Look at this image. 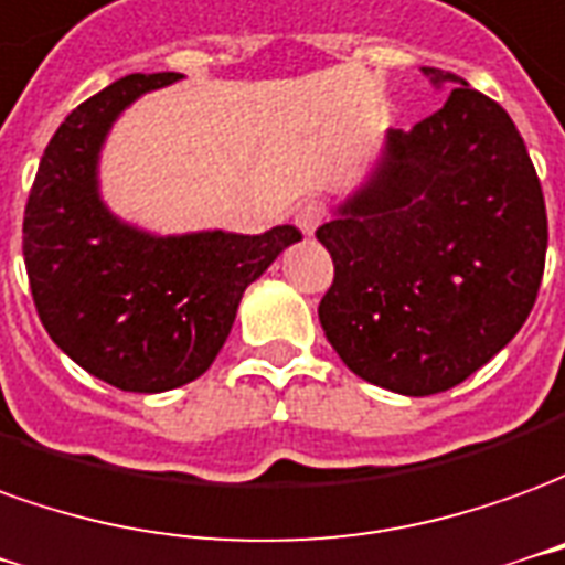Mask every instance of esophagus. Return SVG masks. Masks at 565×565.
Instances as JSON below:
<instances>
[{
	"instance_id": "34e87169",
	"label": "esophagus",
	"mask_w": 565,
	"mask_h": 565,
	"mask_svg": "<svg viewBox=\"0 0 565 565\" xmlns=\"http://www.w3.org/2000/svg\"><path fill=\"white\" fill-rule=\"evenodd\" d=\"M322 218H326V210H322V203H316V200H307L298 206L295 212V225L301 231L303 237H313L316 227L322 225Z\"/></svg>"
}]
</instances>
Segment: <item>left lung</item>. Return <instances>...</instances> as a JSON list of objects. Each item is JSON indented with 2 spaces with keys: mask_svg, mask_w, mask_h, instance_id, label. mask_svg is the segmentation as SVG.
<instances>
[{
  "mask_svg": "<svg viewBox=\"0 0 565 565\" xmlns=\"http://www.w3.org/2000/svg\"><path fill=\"white\" fill-rule=\"evenodd\" d=\"M444 106L390 130L374 173L316 231L334 282L319 322L343 365L398 395L454 390L526 322L545 194L508 111L426 66Z\"/></svg>",
  "mask_w": 565,
  "mask_h": 565,
  "instance_id": "obj_1",
  "label": "left lung"
}]
</instances>
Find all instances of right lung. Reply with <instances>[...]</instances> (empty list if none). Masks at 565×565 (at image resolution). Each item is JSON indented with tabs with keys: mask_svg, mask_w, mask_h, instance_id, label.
I'll return each instance as SVG.
<instances>
[{
	"mask_svg": "<svg viewBox=\"0 0 565 565\" xmlns=\"http://www.w3.org/2000/svg\"><path fill=\"white\" fill-rule=\"evenodd\" d=\"M179 78L136 72L72 109L23 212V262L42 326L75 365L124 392L198 380L225 347L246 286L301 239L291 225L255 237H158L111 215L99 198V148L136 97Z\"/></svg>",
	"mask_w": 565,
	"mask_h": 565,
	"instance_id": "add662e5",
	"label": "right lung"
}]
</instances>
